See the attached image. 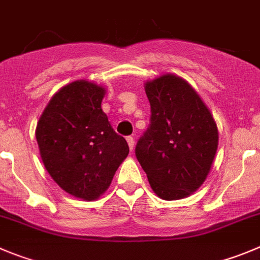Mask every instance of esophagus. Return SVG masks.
<instances>
[{
  "instance_id": "1",
  "label": "esophagus",
  "mask_w": 260,
  "mask_h": 260,
  "mask_svg": "<svg viewBox=\"0 0 260 260\" xmlns=\"http://www.w3.org/2000/svg\"><path fill=\"white\" fill-rule=\"evenodd\" d=\"M126 140H127V144H128V147H130V151H134V147H135L134 138L127 137V138H126Z\"/></svg>"
}]
</instances>
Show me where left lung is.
Listing matches in <instances>:
<instances>
[{"instance_id": "8db88e82", "label": "left lung", "mask_w": 260, "mask_h": 260, "mask_svg": "<svg viewBox=\"0 0 260 260\" xmlns=\"http://www.w3.org/2000/svg\"><path fill=\"white\" fill-rule=\"evenodd\" d=\"M151 125L135 154L151 188L162 200L185 199L210 173L219 133L208 106L184 78L173 73L144 83Z\"/></svg>"}]
</instances>
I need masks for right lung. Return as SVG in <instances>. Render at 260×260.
I'll return each mask as SVG.
<instances>
[{"instance_id":"right-lung-1","label":"right lung","mask_w":260,"mask_h":260,"mask_svg":"<svg viewBox=\"0 0 260 260\" xmlns=\"http://www.w3.org/2000/svg\"><path fill=\"white\" fill-rule=\"evenodd\" d=\"M106 87L77 80L59 89L36 127L42 162L67 193L85 201L99 199L128 154L102 109Z\"/></svg>"}]
</instances>
